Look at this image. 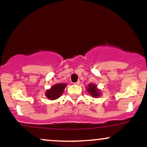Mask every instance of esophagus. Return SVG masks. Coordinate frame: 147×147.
Here are the masks:
<instances>
[{
	"label": "esophagus",
	"instance_id": "esophagus-1",
	"mask_svg": "<svg viewBox=\"0 0 147 147\" xmlns=\"http://www.w3.org/2000/svg\"><path fill=\"white\" fill-rule=\"evenodd\" d=\"M74 84L77 85V86H78V85L80 84V81H79V80H78V81H77V82H76V83H74Z\"/></svg>",
	"mask_w": 147,
	"mask_h": 147
}]
</instances>
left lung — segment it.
Wrapping results in <instances>:
<instances>
[{"label": "left lung", "mask_w": 147, "mask_h": 147, "mask_svg": "<svg viewBox=\"0 0 147 147\" xmlns=\"http://www.w3.org/2000/svg\"><path fill=\"white\" fill-rule=\"evenodd\" d=\"M87 90H88V92L91 94V96H92L93 97H99V95L101 94V92H99V90L97 89V86L95 85L90 83L87 87Z\"/></svg>", "instance_id": "left-lung-1"}]
</instances>
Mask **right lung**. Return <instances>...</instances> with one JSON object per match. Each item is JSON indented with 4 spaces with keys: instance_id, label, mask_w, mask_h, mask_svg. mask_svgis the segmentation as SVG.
<instances>
[{
    "instance_id": "add662e5",
    "label": "right lung",
    "mask_w": 147,
    "mask_h": 147,
    "mask_svg": "<svg viewBox=\"0 0 147 147\" xmlns=\"http://www.w3.org/2000/svg\"><path fill=\"white\" fill-rule=\"evenodd\" d=\"M67 84H66V83L65 84L64 83L55 84L50 89L48 90L45 92V96L48 99H51V100H55V99H58L62 94L64 88L67 86Z\"/></svg>"
}]
</instances>
